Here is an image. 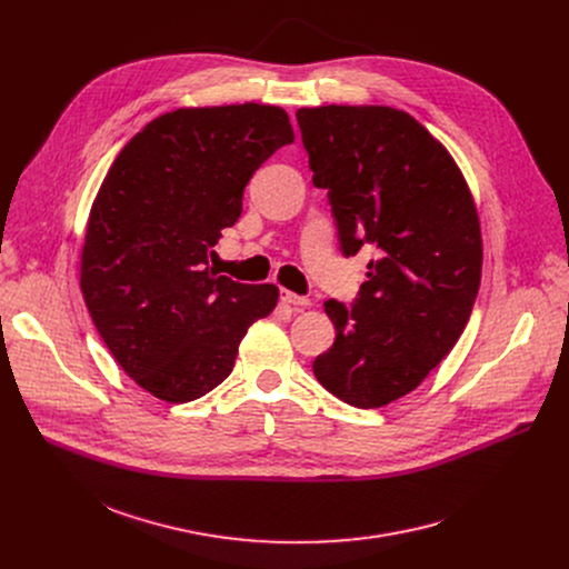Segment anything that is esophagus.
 I'll return each mask as SVG.
<instances>
[{
	"label": "esophagus",
	"instance_id": "34e87169",
	"mask_svg": "<svg viewBox=\"0 0 569 569\" xmlns=\"http://www.w3.org/2000/svg\"><path fill=\"white\" fill-rule=\"evenodd\" d=\"M281 301L288 303V306H299V308L310 306V299H308V297L295 295V292H290V290H281Z\"/></svg>",
	"mask_w": 569,
	"mask_h": 569
}]
</instances>
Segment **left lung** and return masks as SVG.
<instances>
[{"instance_id":"8db88e82","label":"left lung","mask_w":569,"mask_h":569,"mask_svg":"<svg viewBox=\"0 0 569 569\" xmlns=\"http://www.w3.org/2000/svg\"><path fill=\"white\" fill-rule=\"evenodd\" d=\"M297 121L342 252H378L353 308L323 303L338 336L312 371L353 408H385L466 329L483 259L475 198L448 148L408 112L333 103L299 108Z\"/></svg>"}]
</instances>
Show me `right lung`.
Masks as SVG:
<instances>
[{
	"label": "right lung",
	"mask_w": 569,
	"mask_h": 569,
	"mask_svg": "<svg viewBox=\"0 0 569 569\" xmlns=\"http://www.w3.org/2000/svg\"><path fill=\"white\" fill-rule=\"evenodd\" d=\"M295 141L279 106L180 108L117 154L80 246V290L119 367L154 398L218 387L279 288L216 277L209 250L242 211V189Z\"/></svg>",
	"instance_id": "obj_1"
}]
</instances>
